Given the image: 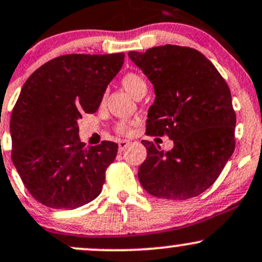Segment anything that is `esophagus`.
Masks as SVG:
<instances>
[{
	"instance_id": "34e87169",
	"label": "esophagus",
	"mask_w": 262,
	"mask_h": 262,
	"mask_svg": "<svg viewBox=\"0 0 262 262\" xmlns=\"http://www.w3.org/2000/svg\"><path fill=\"white\" fill-rule=\"evenodd\" d=\"M128 144H129L128 140H124V139L119 140V142H118V149H119V151L124 150V149L126 148V145H128Z\"/></svg>"
}]
</instances>
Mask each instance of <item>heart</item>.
<instances>
[{
	"label": "heart",
	"instance_id": "1",
	"mask_svg": "<svg viewBox=\"0 0 262 262\" xmlns=\"http://www.w3.org/2000/svg\"><path fill=\"white\" fill-rule=\"evenodd\" d=\"M122 85L123 88L128 92L129 94L134 97V98H138L140 96H144L146 93V89H148V84H146V80L143 78L140 74L138 73H126L124 77L122 78ZM132 126H133V123L132 122H122L118 123L116 125V132L119 134H123V136H128L132 132Z\"/></svg>",
	"mask_w": 262,
	"mask_h": 262
}]
</instances>
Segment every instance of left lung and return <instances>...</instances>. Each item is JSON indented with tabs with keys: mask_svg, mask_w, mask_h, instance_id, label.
<instances>
[{
	"mask_svg": "<svg viewBox=\"0 0 262 262\" xmlns=\"http://www.w3.org/2000/svg\"><path fill=\"white\" fill-rule=\"evenodd\" d=\"M153 83L148 136H168L171 150L142 140L146 159L138 178L149 194L170 200L198 196L214 184L235 149L236 116L215 66L189 47L165 45L128 53Z\"/></svg>",
	"mask_w": 262,
	"mask_h": 262,
	"instance_id": "obj_1",
	"label": "left lung"
}]
</instances>
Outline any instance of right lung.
Returning <instances> with one entry per match:
<instances>
[{
	"label": "right lung",
	"mask_w": 262,
	"mask_h": 262,
	"mask_svg": "<svg viewBox=\"0 0 262 262\" xmlns=\"http://www.w3.org/2000/svg\"><path fill=\"white\" fill-rule=\"evenodd\" d=\"M124 53L64 54L28 77L11 116L12 162L30 194L52 209L94 200L116 159L113 142L85 146L78 119L94 113Z\"/></svg>",
	"instance_id": "obj_1"
}]
</instances>
